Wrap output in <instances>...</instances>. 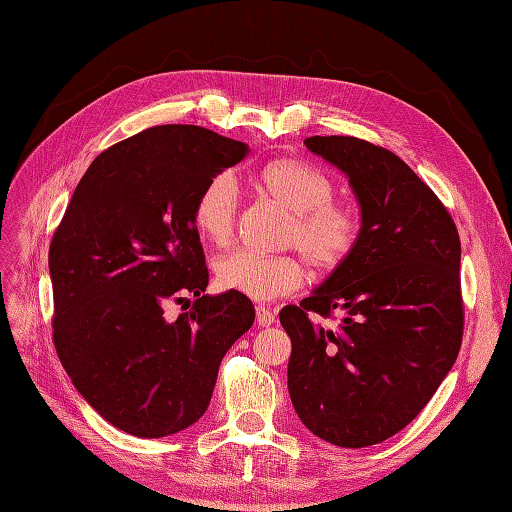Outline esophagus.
<instances>
[{
    "instance_id": "34e87169",
    "label": "esophagus",
    "mask_w": 512,
    "mask_h": 512,
    "mask_svg": "<svg viewBox=\"0 0 512 512\" xmlns=\"http://www.w3.org/2000/svg\"><path fill=\"white\" fill-rule=\"evenodd\" d=\"M257 324L259 326H272L274 324V313L268 307H257Z\"/></svg>"
}]
</instances>
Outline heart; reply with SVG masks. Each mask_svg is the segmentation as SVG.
<instances>
[{"label": "heart", "mask_w": 512, "mask_h": 512, "mask_svg": "<svg viewBox=\"0 0 512 512\" xmlns=\"http://www.w3.org/2000/svg\"><path fill=\"white\" fill-rule=\"evenodd\" d=\"M257 188L290 212L281 246L296 248L318 274L342 268L359 242V218L352 209L333 203L331 177L294 157L268 162L257 175ZM238 183L227 173L203 183L194 199L192 222L209 244L231 242L238 222ZM220 290L251 300H272L294 294L305 283L303 261L294 255L259 257L246 251L222 255L214 264Z\"/></svg>", "instance_id": "obj_1"}]
</instances>
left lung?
<instances>
[{"mask_svg": "<svg viewBox=\"0 0 512 512\" xmlns=\"http://www.w3.org/2000/svg\"><path fill=\"white\" fill-rule=\"evenodd\" d=\"M305 147L348 177L361 209L355 253L279 320L292 339L287 389L313 435L365 448L424 409L463 339L461 240L448 209L396 153L352 136ZM313 312H339L335 330Z\"/></svg>", "mask_w": 512, "mask_h": 512, "instance_id": "8db88e82", "label": "left lung"}]
</instances>
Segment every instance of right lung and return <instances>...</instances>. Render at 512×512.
Wrapping results in <instances>:
<instances>
[{"mask_svg": "<svg viewBox=\"0 0 512 512\" xmlns=\"http://www.w3.org/2000/svg\"><path fill=\"white\" fill-rule=\"evenodd\" d=\"M248 144L196 125L144 129L95 157L49 246L54 344L75 389L112 426L157 439L192 426L222 357L255 322L240 294H203L192 222L203 183ZM197 300L177 321L170 299Z\"/></svg>", "mask_w": 512, "mask_h": 512, "instance_id": "obj_1", "label": "right lung"}]
</instances>
